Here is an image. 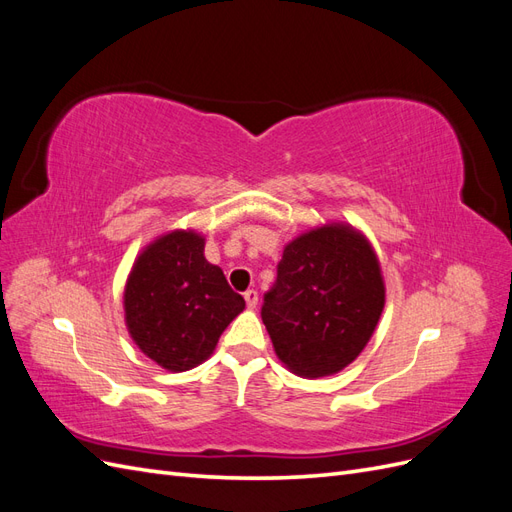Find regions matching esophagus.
Instances as JSON below:
<instances>
[{"instance_id":"1","label":"esophagus","mask_w":512,"mask_h":512,"mask_svg":"<svg viewBox=\"0 0 512 512\" xmlns=\"http://www.w3.org/2000/svg\"><path fill=\"white\" fill-rule=\"evenodd\" d=\"M243 297H245V303H247V307H250V309H254L258 305V292L254 288L247 290Z\"/></svg>"}]
</instances>
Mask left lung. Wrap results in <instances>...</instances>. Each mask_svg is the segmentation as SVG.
Returning a JSON list of instances; mask_svg holds the SVG:
<instances>
[{"label": "left lung", "instance_id": "8db88e82", "mask_svg": "<svg viewBox=\"0 0 512 512\" xmlns=\"http://www.w3.org/2000/svg\"><path fill=\"white\" fill-rule=\"evenodd\" d=\"M384 307L380 262L354 228L329 224L286 245L260 316L294 374L342 371L367 346Z\"/></svg>", "mask_w": 512, "mask_h": 512}]
</instances>
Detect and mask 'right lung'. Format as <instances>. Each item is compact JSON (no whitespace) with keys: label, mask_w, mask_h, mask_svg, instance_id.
I'll use <instances>...</instances> for the list:
<instances>
[{"label":"right lung","mask_w":512,"mask_h":512,"mask_svg":"<svg viewBox=\"0 0 512 512\" xmlns=\"http://www.w3.org/2000/svg\"><path fill=\"white\" fill-rule=\"evenodd\" d=\"M128 331L168 371L203 363L245 307L220 267L205 258V239L175 230L138 256L123 292Z\"/></svg>","instance_id":"right-lung-1"}]
</instances>
